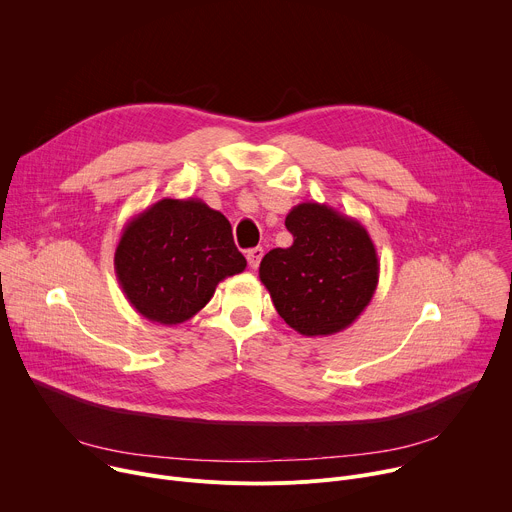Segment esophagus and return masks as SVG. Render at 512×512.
<instances>
[{"instance_id":"esophagus-1","label":"esophagus","mask_w":512,"mask_h":512,"mask_svg":"<svg viewBox=\"0 0 512 512\" xmlns=\"http://www.w3.org/2000/svg\"><path fill=\"white\" fill-rule=\"evenodd\" d=\"M263 259V249L261 247H255V249H249L247 251V261H249V267L251 269H257L259 263Z\"/></svg>"}]
</instances>
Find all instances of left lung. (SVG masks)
<instances>
[{"label":"left lung","mask_w":512,"mask_h":512,"mask_svg":"<svg viewBox=\"0 0 512 512\" xmlns=\"http://www.w3.org/2000/svg\"><path fill=\"white\" fill-rule=\"evenodd\" d=\"M285 227L294 245L269 251L259 265L277 314L302 336L346 330L379 285V257L369 231L320 202L291 208Z\"/></svg>","instance_id":"1"}]
</instances>
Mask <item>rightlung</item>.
Instances as JSON below:
<instances>
[{"instance_id": "obj_1", "label": "right lung", "mask_w": 512, "mask_h": 512, "mask_svg": "<svg viewBox=\"0 0 512 512\" xmlns=\"http://www.w3.org/2000/svg\"><path fill=\"white\" fill-rule=\"evenodd\" d=\"M113 263L131 308L164 326L196 316L218 283L247 267L227 216L200 198H162L135 214Z\"/></svg>"}]
</instances>
